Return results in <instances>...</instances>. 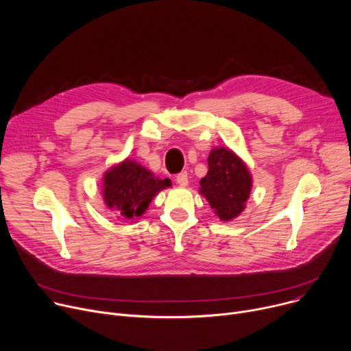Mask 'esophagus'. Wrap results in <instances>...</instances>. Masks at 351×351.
<instances>
[{
	"mask_svg": "<svg viewBox=\"0 0 351 351\" xmlns=\"http://www.w3.org/2000/svg\"><path fill=\"white\" fill-rule=\"evenodd\" d=\"M176 182H177L180 186H186V185H188V173H186V171L180 173V174L176 177Z\"/></svg>",
	"mask_w": 351,
	"mask_h": 351,
	"instance_id": "34e87169",
	"label": "esophagus"
}]
</instances>
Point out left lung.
<instances>
[{
    "label": "left lung",
    "instance_id": "left-lung-1",
    "mask_svg": "<svg viewBox=\"0 0 351 351\" xmlns=\"http://www.w3.org/2000/svg\"><path fill=\"white\" fill-rule=\"evenodd\" d=\"M208 173L199 193L221 221H232L243 212L252 191V174L245 161L228 147H215L208 157Z\"/></svg>",
    "mask_w": 351,
    "mask_h": 351
}]
</instances>
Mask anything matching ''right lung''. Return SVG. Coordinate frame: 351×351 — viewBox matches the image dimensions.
<instances>
[{
  "mask_svg": "<svg viewBox=\"0 0 351 351\" xmlns=\"http://www.w3.org/2000/svg\"><path fill=\"white\" fill-rule=\"evenodd\" d=\"M169 178L160 180L152 171L126 158L104 174L102 195L105 205L126 219L139 218L153 197L170 186Z\"/></svg>",
  "mask_w": 351,
  "mask_h": 351,
  "instance_id": "obj_1",
  "label": "right lung"
}]
</instances>
